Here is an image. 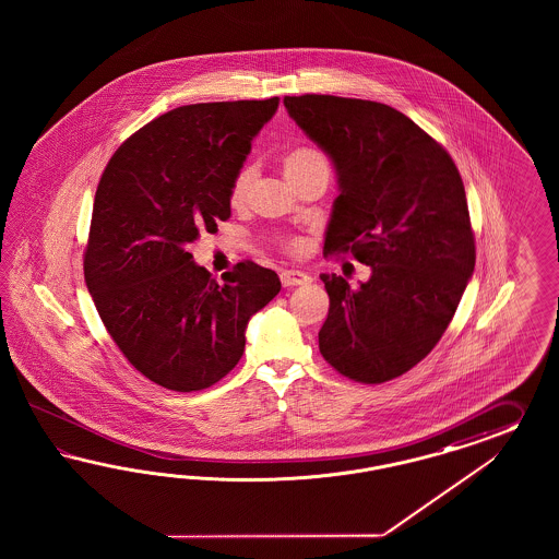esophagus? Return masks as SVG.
<instances>
[{"label":"esophagus","mask_w":559,"mask_h":559,"mask_svg":"<svg viewBox=\"0 0 559 559\" xmlns=\"http://www.w3.org/2000/svg\"><path fill=\"white\" fill-rule=\"evenodd\" d=\"M281 283H283V287H299V285L311 283V276L301 271H283L281 272Z\"/></svg>","instance_id":"1"}]
</instances>
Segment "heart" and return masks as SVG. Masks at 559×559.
Listing matches in <instances>:
<instances>
[{
	"label": "heart",
	"mask_w": 559,
	"mask_h": 559,
	"mask_svg": "<svg viewBox=\"0 0 559 559\" xmlns=\"http://www.w3.org/2000/svg\"><path fill=\"white\" fill-rule=\"evenodd\" d=\"M328 168V159L322 152L313 150V147H295L283 157V171L287 176L288 182L293 185L295 180L304 178L307 174H311L313 169ZM255 169L252 166H243V168L237 171L234 176V182L229 188V201L231 204L246 203L252 185H254ZM304 248V241L301 239H288L287 250L288 252H299Z\"/></svg>",
	"instance_id": "heart-1"
}]
</instances>
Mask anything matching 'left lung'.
<instances>
[{"instance_id": "obj_1", "label": "left lung", "mask_w": 559, "mask_h": 559, "mask_svg": "<svg viewBox=\"0 0 559 559\" xmlns=\"http://www.w3.org/2000/svg\"><path fill=\"white\" fill-rule=\"evenodd\" d=\"M283 102L338 176L323 252L371 266L356 288L320 276L330 295L320 353L353 381H390L437 346L474 274L463 180L444 147L388 104L323 94Z\"/></svg>"}]
</instances>
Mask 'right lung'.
Wrapping results in <instances>:
<instances>
[{
	"mask_svg": "<svg viewBox=\"0 0 559 559\" xmlns=\"http://www.w3.org/2000/svg\"><path fill=\"white\" fill-rule=\"evenodd\" d=\"M278 98L174 108L129 136L102 174L84 254L87 290L120 353L150 381L201 391L243 355L276 272L239 262L217 283L187 243L229 219V188Z\"/></svg>",
	"mask_w": 559,
	"mask_h": 559,
	"instance_id": "add662e5",
	"label": "right lung"
}]
</instances>
